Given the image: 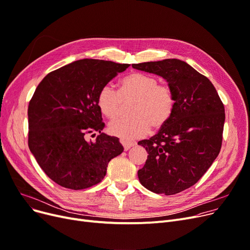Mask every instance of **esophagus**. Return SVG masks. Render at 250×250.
Returning <instances> with one entry per match:
<instances>
[{"mask_svg": "<svg viewBox=\"0 0 250 250\" xmlns=\"http://www.w3.org/2000/svg\"><path fill=\"white\" fill-rule=\"evenodd\" d=\"M121 143L123 144L125 150H128L131 147H133L136 143L135 142H129V141H126V140H121Z\"/></svg>", "mask_w": 250, "mask_h": 250, "instance_id": "1", "label": "esophagus"}]
</instances>
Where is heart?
Returning <instances> with one entry per match:
<instances>
[{"mask_svg": "<svg viewBox=\"0 0 250 250\" xmlns=\"http://www.w3.org/2000/svg\"><path fill=\"white\" fill-rule=\"evenodd\" d=\"M132 98V116L117 117L108 125V132L123 140L142 138L150 128L164 126L172 115L176 100L171 89L158 83L154 75L133 72L119 82L118 93L109 84H105L97 95V106L107 118L115 117L121 102Z\"/></svg>", "mask_w": 250, "mask_h": 250, "instance_id": "obj_1", "label": "heart"}]
</instances>
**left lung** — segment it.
<instances>
[{"mask_svg": "<svg viewBox=\"0 0 250 250\" xmlns=\"http://www.w3.org/2000/svg\"><path fill=\"white\" fill-rule=\"evenodd\" d=\"M164 78L175 96L169 121L149 140L138 143L148 152L138 170L142 185L157 194L173 195L196 184L219 155L225 107L211 82L185 61L132 64Z\"/></svg>", "mask_w": 250, "mask_h": 250, "instance_id": "8db88e82", "label": "left lung"}]
</instances>
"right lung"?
I'll return each mask as SVG.
<instances>
[{"label": "right lung", "mask_w": 250, "mask_h": 250, "mask_svg": "<svg viewBox=\"0 0 250 250\" xmlns=\"http://www.w3.org/2000/svg\"><path fill=\"white\" fill-rule=\"evenodd\" d=\"M128 66L83 59L48 73L39 83L28 104V147L58 185L72 190L96 185L108 162L124 151L118 138L102 133L97 95ZM96 131L100 135L89 143L86 136Z\"/></svg>", "instance_id": "obj_1"}]
</instances>
